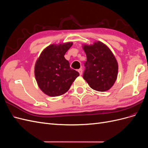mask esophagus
I'll use <instances>...</instances> for the list:
<instances>
[{"label":"esophagus","instance_id":"esophagus-1","mask_svg":"<svg viewBox=\"0 0 148 148\" xmlns=\"http://www.w3.org/2000/svg\"><path fill=\"white\" fill-rule=\"evenodd\" d=\"M78 71V72H79V75H82V73H83V70H82V69H79Z\"/></svg>","mask_w":148,"mask_h":148}]
</instances>
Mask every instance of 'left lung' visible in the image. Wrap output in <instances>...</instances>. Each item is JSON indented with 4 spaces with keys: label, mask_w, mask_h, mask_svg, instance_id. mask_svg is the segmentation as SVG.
Here are the masks:
<instances>
[{
    "label": "left lung",
    "mask_w": 148,
    "mask_h": 148,
    "mask_svg": "<svg viewBox=\"0 0 148 148\" xmlns=\"http://www.w3.org/2000/svg\"><path fill=\"white\" fill-rule=\"evenodd\" d=\"M83 47L87 58L83 78L96 91L109 90L118 74V64L115 56L109 48L100 41Z\"/></svg>",
    "instance_id": "obj_1"
}]
</instances>
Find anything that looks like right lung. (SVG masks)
<instances>
[{"mask_svg": "<svg viewBox=\"0 0 148 148\" xmlns=\"http://www.w3.org/2000/svg\"><path fill=\"white\" fill-rule=\"evenodd\" d=\"M72 42L52 44L41 52L36 62L34 75L39 88L46 95L55 97L68 91L79 75L70 67L64 56Z\"/></svg>", "mask_w": 148, "mask_h": 148, "instance_id": "add662e5", "label": "right lung"}]
</instances>
